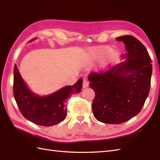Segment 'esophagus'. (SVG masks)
<instances>
[{
	"label": "esophagus",
	"mask_w": 160,
	"mask_h": 160,
	"mask_svg": "<svg viewBox=\"0 0 160 160\" xmlns=\"http://www.w3.org/2000/svg\"><path fill=\"white\" fill-rule=\"evenodd\" d=\"M88 86H89V82L85 79H84L83 80V88L84 89H85Z\"/></svg>",
	"instance_id": "1"
}]
</instances>
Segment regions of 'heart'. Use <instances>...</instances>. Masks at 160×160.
I'll return each instance as SVG.
<instances>
[{"mask_svg": "<svg viewBox=\"0 0 160 160\" xmlns=\"http://www.w3.org/2000/svg\"><path fill=\"white\" fill-rule=\"evenodd\" d=\"M110 51V49L107 47L100 46L91 47L87 49L86 56L90 61H94L104 57L108 53V55L104 58L100 64V70H105L113 62L114 60V53L113 52L109 53Z\"/></svg>", "mask_w": 160, "mask_h": 160, "instance_id": "b5f03b06", "label": "heart"}]
</instances>
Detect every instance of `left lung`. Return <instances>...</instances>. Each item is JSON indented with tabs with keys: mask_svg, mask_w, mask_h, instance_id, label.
Returning <instances> with one entry per match:
<instances>
[{
	"mask_svg": "<svg viewBox=\"0 0 160 160\" xmlns=\"http://www.w3.org/2000/svg\"><path fill=\"white\" fill-rule=\"evenodd\" d=\"M127 53L107 72L92 73L89 87L96 93L92 103L96 120L106 124H121L137 115L148 96L152 64L147 49L132 36L116 38Z\"/></svg>",
	"mask_w": 160,
	"mask_h": 160,
	"instance_id": "1",
	"label": "left lung"
}]
</instances>
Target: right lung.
<instances>
[{"mask_svg":"<svg viewBox=\"0 0 160 160\" xmlns=\"http://www.w3.org/2000/svg\"><path fill=\"white\" fill-rule=\"evenodd\" d=\"M82 82L80 78L73 85L65 86L47 96H38L29 89L15 64L13 96L20 112L27 120L40 126L50 127L60 123L66 118V101L71 95L80 92Z\"/></svg>","mask_w":160,"mask_h":160,"instance_id":"obj_1","label":"right lung"}]
</instances>
